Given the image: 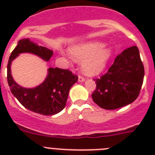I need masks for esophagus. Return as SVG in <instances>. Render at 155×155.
Wrapping results in <instances>:
<instances>
[{
	"label": "esophagus",
	"mask_w": 155,
	"mask_h": 155,
	"mask_svg": "<svg viewBox=\"0 0 155 155\" xmlns=\"http://www.w3.org/2000/svg\"><path fill=\"white\" fill-rule=\"evenodd\" d=\"M85 79L84 77H82V76H79V78H78V82H85Z\"/></svg>",
	"instance_id": "1"
}]
</instances>
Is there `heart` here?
Segmentation results:
<instances>
[{
    "label": "heart",
    "mask_w": 155,
    "mask_h": 155,
    "mask_svg": "<svg viewBox=\"0 0 155 155\" xmlns=\"http://www.w3.org/2000/svg\"><path fill=\"white\" fill-rule=\"evenodd\" d=\"M70 53L61 50V53L70 61H82L81 68L85 74L95 76L104 70L112 54V48L101 41H88L73 45Z\"/></svg>",
    "instance_id": "1"
}]
</instances>
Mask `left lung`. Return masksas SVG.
<instances>
[{
    "instance_id": "obj_1",
    "label": "left lung",
    "mask_w": 155,
    "mask_h": 155,
    "mask_svg": "<svg viewBox=\"0 0 155 155\" xmlns=\"http://www.w3.org/2000/svg\"><path fill=\"white\" fill-rule=\"evenodd\" d=\"M144 67L136 46L124 50L107 73L95 80L94 102L104 109H115L134 102L140 94Z\"/></svg>"
}]
</instances>
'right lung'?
<instances>
[{
  "label": "right lung",
  "instance_id": "right-lung-1",
  "mask_svg": "<svg viewBox=\"0 0 155 155\" xmlns=\"http://www.w3.org/2000/svg\"><path fill=\"white\" fill-rule=\"evenodd\" d=\"M21 53H31L48 61L52 50L39 46L28 38L21 39L11 53L7 64V82L10 91L20 104L29 110L44 115H52L64 109L69 91L77 82L78 77L70 70L60 68L48 69L45 80L34 87H24L15 82L11 73V64Z\"/></svg>",
  "mask_w": 155,
  "mask_h": 155
}]
</instances>
